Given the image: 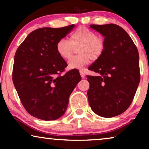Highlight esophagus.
I'll return each mask as SVG.
<instances>
[{
  "mask_svg": "<svg viewBox=\"0 0 149 149\" xmlns=\"http://www.w3.org/2000/svg\"><path fill=\"white\" fill-rule=\"evenodd\" d=\"M80 74L81 77H82V79H85V73L84 71L83 70H80Z\"/></svg>",
  "mask_w": 149,
  "mask_h": 149,
  "instance_id": "obj_1",
  "label": "esophagus"
}]
</instances>
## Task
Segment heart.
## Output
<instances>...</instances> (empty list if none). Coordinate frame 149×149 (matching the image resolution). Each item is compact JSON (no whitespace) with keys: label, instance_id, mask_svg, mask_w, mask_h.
I'll return each mask as SVG.
<instances>
[{"label":"heart","instance_id":"b5f03b06","mask_svg":"<svg viewBox=\"0 0 149 149\" xmlns=\"http://www.w3.org/2000/svg\"><path fill=\"white\" fill-rule=\"evenodd\" d=\"M77 48L79 54L69 61L68 68L82 70L91 60L95 61L101 58L106 49L105 38L84 26H80L71 32L69 40L62 38L56 43L58 55L66 60L70 59Z\"/></svg>","mask_w":149,"mask_h":149}]
</instances>
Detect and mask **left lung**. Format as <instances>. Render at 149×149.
Segmentation results:
<instances>
[{
  "label": "left lung",
  "instance_id": "obj_1",
  "mask_svg": "<svg viewBox=\"0 0 149 149\" xmlns=\"http://www.w3.org/2000/svg\"><path fill=\"white\" fill-rule=\"evenodd\" d=\"M90 28L104 36L102 56L88 69L98 74L87 75L89 104L95 114L113 117L125 112L133 101L139 84V54L125 30L113 24H91Z\"/></svg>",
  "mask_w": 149,
  "mask_h": 149
}]
</instances>
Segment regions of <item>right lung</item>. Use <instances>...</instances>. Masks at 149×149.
Masks as SVG:
<instances>
[{
	"label": "right lung",
	"mask_w": 149,
	"mask_h": 149,
	"mask_svg": "<svg viewBox=\"0 0 149 149\" xmlns=\"http://www.w3.org/2000/svg\"><path fill=\"white\" fill-rule=\"evenodd\" d=\"M74 27L41 28L28 34L16 51L13 82L20 101L30 115L51 121L64 115L69 96L81 77L78 70L64 72L67 63L56 43Z\"/></svg>",
	"instance_id": "1"
}]
</instances>
